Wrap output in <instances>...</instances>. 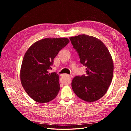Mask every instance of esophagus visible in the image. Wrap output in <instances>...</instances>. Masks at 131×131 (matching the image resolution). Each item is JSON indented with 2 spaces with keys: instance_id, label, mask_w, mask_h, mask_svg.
Listing matches in <instances>:
<instances>
[{
  "instance_id": "34e87169",
  "label": "esophagus",
  "mask_w": 131,
  "mask_h": 131,
  "mask_svg": "<svg viewBox=\"0 0 131 131\" xmlns=\"http://www.w3.org/2000/svg\"><path fill=\"white\" fill-rule=\"evenodd\" d=\"M67 76H68V77H69V78H72V76H70V75H67Z\"/></svg>"
}]
</instances>
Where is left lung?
I'll use <instances>...</instances> for the list:
<instances>
[{
	"instance_id": "left-lung-1",
	"label": "left lung",
	"mask_w": 131,
	"mask_h": 131,
	"mask_svg": "<svg viewBox=\"0 0 131 131\" xmlns=\"http://www.w3.org/2000/svg\"><path fill=\"white\" fill-rule=\"evenodd\" d=\"M69 39L79 54L80 63L86 67L85 76L72 79V89L83 101H96L106 94L113 79L111 55L104 43L95 37L82 34Z\"/></svg>"
}]
</instances>
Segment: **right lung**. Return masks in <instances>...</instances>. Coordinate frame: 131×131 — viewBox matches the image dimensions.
Wrapping results in <instances>:
<instances>
[{
    "label": "right lung",
    "instance_id": "1",
    "mask_svg": "<svg viewBox=\"0 0 131 131\" xmlns=\"http://www.w3.org/2000/svg\"><path fill=\"white\" fill-rule=\"evenodd\" d=\"M69 40L67 38H45L34 43L26 52L22 61L20 79L27 94L35 101L48 103L59 92V76L49 72L53 60Z\"/></svg>",
    "mask_w": 131,
    "mask_h": 131
}]
</instances>
